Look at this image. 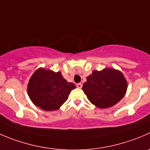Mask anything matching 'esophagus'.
I'll return each mask as SVG.
<instances>
[{"label": "esophagus", "instance_id": "obj_1", "mask_svg": "<svg viewBox=\"0 0 150 150\" xmlns=\"http://www.w3.org/2000/svg\"><path fill=\"white\" fill-rule=\"evenodd\" d=\"M76 86L78 87V88H82V86H83V84H82V83H77Z\"/></svg>", "mask_w": 150, "mask_h": 150}]
</instances>
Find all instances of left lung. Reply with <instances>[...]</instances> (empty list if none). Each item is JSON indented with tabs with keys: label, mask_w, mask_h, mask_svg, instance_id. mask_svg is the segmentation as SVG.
<instances>
[{
	"label": "left lung",
	"mask_w": 150,
	"mask_h": 150,
	"mask_svg": "<svg viewBox=\"0 0 150 150\" xmlns=\"http://www.w3.org/2000/svg\"><path fill=\"white\" fill-rule=\"evenodd\" d=\"M127 81L120 71L106 68L94 70L87 77L83 90L92 104L100 108H106L117 104L125 94Z\"/></svg>",
	"instance_id": "left-lung-1"
}]
</instances>
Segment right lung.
<instances>
[{
  "label": "right lung",
  "mask_w": 150,
  "mask_h": 150,
  "mask_svg": "<svg viewBox=\"0 0 150 150\" xmlns=\"http://www.w3.org/2000/svg\"><path fill=\"white\" fill-rule=\"evenodd\" d=\"M75 88V84L68 83L61 72L39 69L29 81L28 93L35 105L50 111L59 109Z\"/></svg>",
  "instance_id": "add662e5"
}]
</instances>
